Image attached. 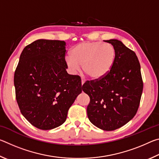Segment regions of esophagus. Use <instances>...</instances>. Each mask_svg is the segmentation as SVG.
<instances>
[{
  "label": "esophagus",
  "mask_w": 159,
  "mask_h": 159,
  "mask_svg": "<svg viewBox=\"0 0 159 159\" xmlns=\"http://www.w3.org/2000/svg\"><path fill=\"white\" fill-rule=\"evenodd\" d=\"M85 82V80L84 79H83V78H81V85H83V84H84Z\"/></svg>",
  "instance_id": "obj_1"
}]
</instances>
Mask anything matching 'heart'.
<instances>
[{
	"label": "heart",
	"instance_id": "heart-1",
	"mask_svg": "<svg viewBox=\"0 0 159 159\" xmlns=\"http://www.w3.org/2000/svg\"><path fill=\"white\" fill-rule=\"evenodd\" d=\"M116 57L114 47L102 42H83L71 50L65 59L66 66L72 72L83 71L92 79H100L109 73Z\"/></svg>",
	"mask_w": 159,
	"mask_h": 159
}]
</instances>
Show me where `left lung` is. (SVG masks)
<instances>
[{
  "label": "left lung",
  "mask_w": 159,
  "mask_h": 159,
  "mask_svg": "<svg viewBox=\"0 0 159 159\" xmlns=\"http://www.w3.org/2000/svg\"><path fill=\"white\" fill-rule=\"evenodd\" d=\"M104 41L111 43L116 50L111 69L100 79L86 81L82 88L90 99L87 107L90 121L102 130L111 131L135 116L143 82L136 54L117 39Z\"/></svg>",
  "instance_id": "left-lung-1"
}]
</instances>
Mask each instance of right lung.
<instances>
[{"mask_svg":"<svg viewBox=\"0 0 159 159\" xmlns=\"http://www.w3.org/2000/svg\"><path fill=\"white\" fill-rule=\"evenodd\" d=\"M66 43L39 39L21 53L14 76L16 99L28 121L41 130L65 122L69 109L82 92L81 79L70 75Z\"/></svg>","mask_w":159,"mask_h":159,"instance_id":"obj_1","label":"right lung"}]
</instances>
